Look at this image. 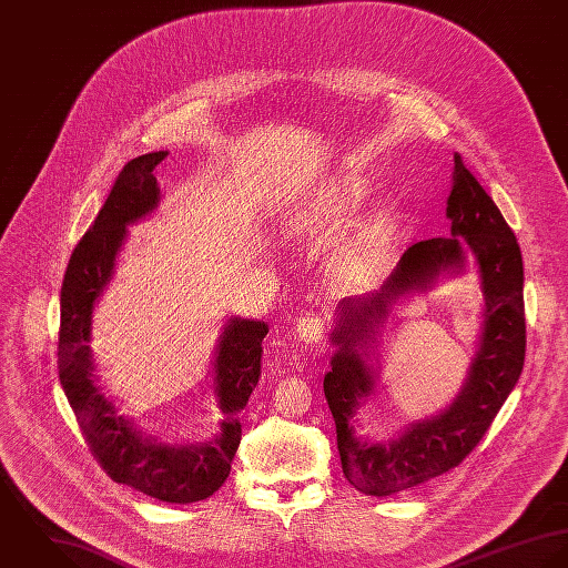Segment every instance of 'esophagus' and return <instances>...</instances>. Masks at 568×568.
<instances>
[{
  "label": "esophagus",
  "instance_id": "esophagus-1",
  "mask_svg": "<svg viewBox=\"0 0 568 568\" xmlns=\"http://www.w3.org/2000/svg\"><path fill=\"white\" fill-rule=\"evenodd\" d=\"M294 333L301 342L317 344L324 337V320L315 314L303 315L301 320H296Z\"/></svg>",
  "mask_w": 568,
  "mask_h": 568
}]
</instances>
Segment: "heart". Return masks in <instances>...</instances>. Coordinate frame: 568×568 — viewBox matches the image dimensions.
I'll return each mask as SVG.
<instances>
[{
  "mask_svg": "<svg viewBox=\"0 0 568 568\" xmlns=\"http://www.w3.org/2000/svg\"><path fill=\"white\" fill-rule=\"evenodd\" d=\"M373 193L375 185L364 170H344L287 209L283 217L285 231L292 237L307 240L322 231L348 224L368 204ZM400 235L403 209L396 200H383L331 254L326 263L331 283L339 290L371 285L392 258Z\"/></svg>",
  "mask_w": 568,
  "mask_h": 568,
  "instance_id": "b5f03b06",
  "label": "heart"
}]
</instances>
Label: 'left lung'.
Returning a JSON list of instances; mask_svg holds the SVG:
<instances>
[{
    "label": "left lung",
    "mask_w": 568,
    "mask_h": 568,
    "mask_svg": "<svg viewBox=\"0 0 568 568\" xmlns=\"http://www.w3.org/2000/svg\"><path fill=\"white\" fill-rule=\"evenodd\" d=\"M450 235L409 246L375 294L337 305L331 342L337 351L324 375V396L335 420L337 450L346 479L366 495L389 497L455 468L490 429L525 364L523 256L493 197L455 154L446 200ZM478 263L485 324L478 353L458 396L440 415L413 424L396 442L354 436V414L374 390L367 364L377 326L407 293L430 288L444 273H458L465 254Z\"/></svg>",
    "instance_id": "8db88e82"
}]
</instances>
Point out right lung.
I'll return each mask as SVG.
<instances>
[{
	"label": "right lung",
	"mask_w": 568,
	"mask_h": 568,
	"mask_svg": "<svg viewBox=\"0 0 568 568\" xmlns=\"http://www.w3.org/2000/svg\"><path fill=\"white\" fill-rule=\"evenodd\" d=\"M165 156L168 152L159 150L128 161L93 226L71 253L61 290L59 377L82 436L111 479L152 499L185 505L217 493L231 473L242 440L237 414L246 407L261 377V342L267 335V324L242 317H231L224 324L213 362V383L224 420L213 440L165 444L143 436L102 394L89 348L93 310L113 276L126 226L159 206L161 190L152 172Z\"/></svg>",
	"instance_id": "obj_1"
}]
</instances>
